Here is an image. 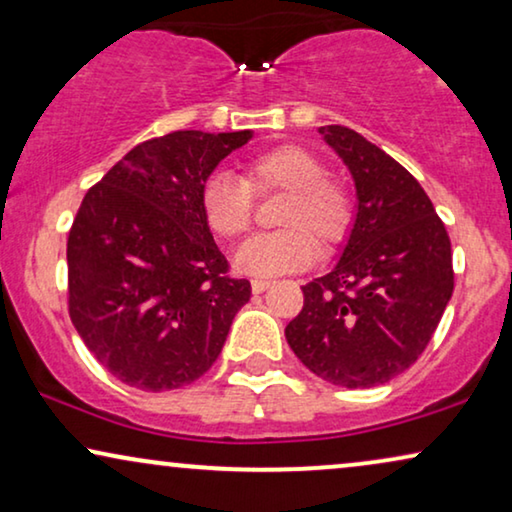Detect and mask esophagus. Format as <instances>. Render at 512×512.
I'll return each instance as SVG.
<instances>
[{"label":"esophagus","instance_id":"esophagus-1","mask_svg":"<svg viewBox=\"0 0 512 512\" xmlns=\"http://www.w3.org/2000/svg\"><path fill=\"white\" fill-rule=\"evenodd\" d=\"M270 284V279H251V291L263 293L265 289H270Z\"/></svg>","mask_w":512,"mask_h":512}]
</instances>
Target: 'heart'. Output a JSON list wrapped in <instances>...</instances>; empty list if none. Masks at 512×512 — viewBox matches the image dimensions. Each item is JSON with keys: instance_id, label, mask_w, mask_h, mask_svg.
<instances>
[{"instance_id": "heart-1", "label": "heart", "mask_w": 512, "mask_h": 512, "mask_svg": "<svg viewBox=\"0 0 512 512\" xmlns=\"http://www.w3.org/2000/svg\"><path fill=\"white\" fill-rule=\"evenodd\" d=\"M284 191L279 205V230L261 233L244 244L235 256V268L251 277H277L303 270L324 247L338 244L354 219L352 195L338 177L326 172L312 151L296 144L275 146L247 163V174L219 170L205 181L200 207L207 228L226 242L247 233L254 219V193Z\"/></svg>"}]
</instances>
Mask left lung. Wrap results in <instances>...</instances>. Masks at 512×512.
Segmentation results:
<instances>
[{
	"instance_id": "obj_1",
	"label": "left lung",
	"mask_w": 512,
	"mask_h": 512,
	"mask_svg": "<svg viewBox=\"0 0 512 512\" xmlns=\"http://www.w3.org/2000/svg\"><path fill=\"white\" fill-rule=\"evenodd\" d=\"M349 167L356 219L340 261L303 286L286 326L293 354L321 380L368 389L419 359L454 289L450 235L419 181L345 125L319 128Z\"/></svg>"
}]
</instances>
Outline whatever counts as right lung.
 Segmentation results:
<instances>
[{"label":"right lung","instance_id":"1","mask_svg":"<svg viewBox=\"0 0 512 512\" xmlns=\"http://www.w3.org/2000/svg\"><path fill=\"white\" fill-rule=\"evenodd\" d=\"M251 130H177L118 160L67 237L69 317L116 380L170 391L207 373L251 284L228 275L200 207L214 167Z\"/></svg>","mask_w":512,"mask_h":512}]
</instances>
